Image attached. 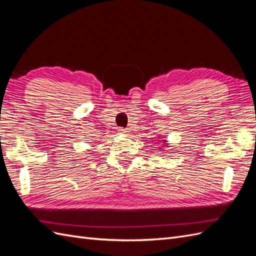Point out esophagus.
<instances>
[{
    "label": "esophagus",
    "mask_w": 256,
    "mask_h": 256,
    "mask_svg": "<svg viewBox=\"0 0 256 256\" xmlns=\"http://www.w3.org/2000/svg\"><path fill=\"white\" fill-rule=\"evenodd\" d=\"M118 131H120V134H127V132H128L127 129H122V128H120V129H118Z\"/></svg>",
    "instance_id": "esophagus-1"
}]
</instances>
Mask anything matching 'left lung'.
Returning <instances> with one entry per match:
<instances>
[{"label": "left lung", "mask_w": 256, "mask_h": 256, "mask_svg": "<svg viewBox=\"0 0 256 256\" xmlns=\"http://www.w3.org/2000/svg\"><path fill=\"white\" fill-rule=\"evenodd\" d=\"M161 138H162V136H161ZM161 142H164V146L165 147H166V145H168V144H166V140H160V138H159V140H158V143H157V145H158L159 147H157V148H160V150H164V148H161L160 146Z\"/></svg>", "instance_id": "obj_1"}]
</instances>
